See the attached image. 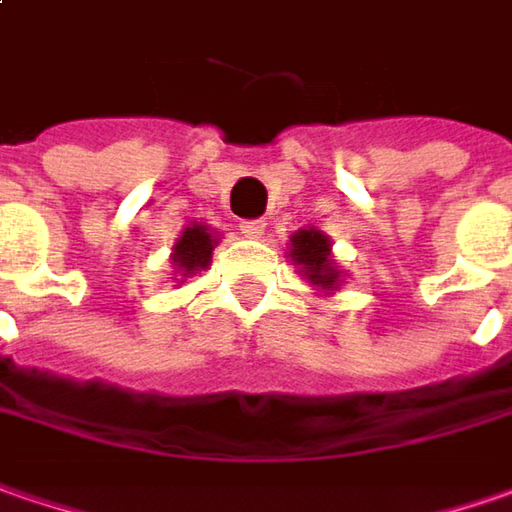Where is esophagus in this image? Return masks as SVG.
<instances>
[{
  "mask_svg": "<svg viewBox=\"0 0 512 512\" xmlns=\"http://www.w3.org/2000/svg\"><path fill=\"white\" fill-rule=\"evenodd\" d=\"M263 229H266V220H243V223H240V232L246 234V237H252V240L260 237Z\"/></svg>",
  "mask_w": 512,
  "mask_h": 512,
  "instance_id": "obj_1",
  "label": "esophagus"
}]
</instances>
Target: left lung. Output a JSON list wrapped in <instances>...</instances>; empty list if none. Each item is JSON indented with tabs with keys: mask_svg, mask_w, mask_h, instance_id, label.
Wrapping results in <instances>:
<instances>
[{
	"mask_svg": "<svg viewBox=\"0 0 512 512\" xmlns=\"http://www.w3.org/2000/svg\"><path fill=\"white\" fill-rule=\"evenodd\" d=\"M289 257L300 266L306 283L323 289L326 295L341 286V272L332 263V243L318 229H298L289 237Z\"/></svg>",
	"mask_w": 512,
	"mask_h": 512,
	"instance_id": "8db88e82",
	"label": "left lung"
}]
</instances>
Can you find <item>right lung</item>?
Wrapping results in <instances>:
<instances>
[{
	"label": "right lung",
	"mask_w": 512,
	"mask_h": 512,
	"mask_svg": "<svg viewBox=\"0 0 512 512\" xmlns=\"http://www.w3.org/2000/svg\"><path fill=\"white\" fill-rule=\"evenodd\" d=\"M214 246H217V234H214L209 226L191 223V226H186L183 234L177 237L174 252H171V260H174L177 272H180L183 278H189V275L200 272V269H209Z\"/></svg>",
	"instance_id": "1"
}]
</instances>
